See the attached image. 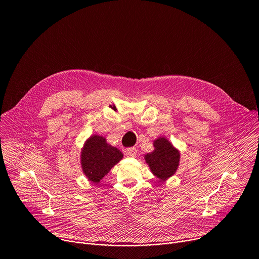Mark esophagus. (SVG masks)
Segmentation results:
<instances>
[{
  "instance_id": "34e87169",
  "label": "esophagus",
  "mask_w": 259,
  "mask_h": 259,
  "mask_svg": "<svg viewBox=\"0 0 259 259\" xmlns=\"http://www.w3.org/2000/svg\"><path fill=\"white\" fill-rule=\"evenodd\" d=\"M126 154L131 157H135L137 155V149L136 147H128V149H126Z\"/></svg>"
}]
</instances>
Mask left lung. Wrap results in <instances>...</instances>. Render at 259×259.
I'll use <instances>...</instances> for the list:
<instances>
[{"label": "left lung", "mask_w": 259, "mask_h": 259, "mask_svg": "<svg viewBox=\"0 0 259 259\" xmlns=\"http://www.w3.org/2000/svg\"><path fill=\"white\" fill-rule=\"evenodd\" d=\"M154 151L144 155L145 162L154 176L165 181L173 176L179 166L180 152L165 137L154 140Z\"/></svg>", "instance_id": "1"}]
</instances>
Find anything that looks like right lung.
<instances>
[{"label":"right lung","instance_id":"1","mask_svg":"<svg viewBox=\"0 0 259 259\" xmlns=\"http://www.w3.org/2000/svg\"><path fill=\"white\" fill-rule=\"evenodd\" d=\"M122 158L121 151L108 144L104 137L93 135L81 150V168L86 178L98 183Z\"/></svg>","mask_w":259,"mask_h":259}]
</instances>
